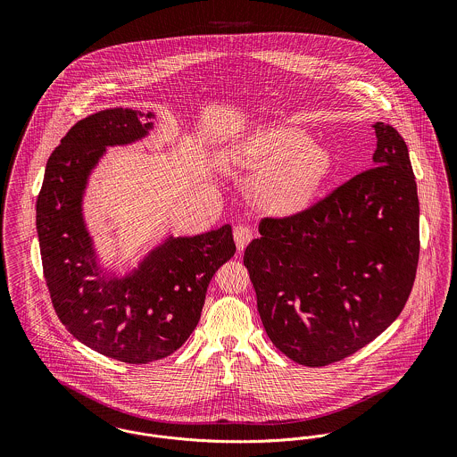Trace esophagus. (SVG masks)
<instances>
[{
    "label": "esophagus",
    "mask_w": 457,
    "mask_h": 457,
    "mask_svg": "<svg viewBox=\"0 0 457 457\" xmlns=\"http://www.w3.org/2000/svg\"><path fill=\"white\" fill-rule=\"evenodd\" d=\"M234 239H236L237 250L241 252V250H245V248L250 245V241L253 239V232H252V228L246 227V225H237V227L234 228Z\"/></svg>",
    "instance_id": "1"
}]
</instances>
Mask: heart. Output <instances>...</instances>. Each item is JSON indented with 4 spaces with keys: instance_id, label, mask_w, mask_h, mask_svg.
I'll list each match as a JSON object with an SVG mask.
<instances>
[{
    "instance_id": "1",
    "label": "heart",
    "mask_w": 457,
    "mask_h": 457,
    "mask_svg": "<svg viewBox=\"0 0 457 457\" xmlns=\"http://www.w3.org/2000/svg\"><path fill=\"white\" fill-rule=\"evenodd\" d=\"M306 135L295 129L261 131L246 145L252 167H272L259 183L257 195L274 212L288 214L303 209L330 169V156L322 145L305 144Z\"/></svg>"
}]
</instances>
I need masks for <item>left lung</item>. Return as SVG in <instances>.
Listing matches in <instances>:
<instances>
[{
	"mask_svg": "<svg viewBox=\"0 0 457 457\" xmlns=\"http://www.w3.org/2000/svg\"><path fill=\"white\" fill-rule=\"evenodd\" d=\"M375 165L310 207L265 216L245 252L262 324L292 361L355 353L403 312L419 263V196L408 147L375 125Z\"/></svg>",
	"mask_w": 457,
	"mask_h": 457,
	"instance_id": "obj_1",
	"label": "left lung"
}]
</instances>
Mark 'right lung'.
I'll list each match as a JSON object with an SVG mask.
<instances>
[{
    "label": "right lung",
    "mask_w": 457,
    "mask_h": 457,
    "mask_svg": "<svg viewBox=\"0 0 457 457\" xmlns=\"http://www.w3.org/2000/svg\"><path fill=\"white\" fill-rule=\"evenodd\" d=\"M131 109L75 123L49 156L37 198L44 276L66 330L95 352L129 364L174 353L194 332L214 272L236 253L232 227L169 237L123 279L102 276L82 220V194L107 145L130 144L153 127Z\"/></svg>",
    "instance_id": "add662e5"
}]
</instances>
